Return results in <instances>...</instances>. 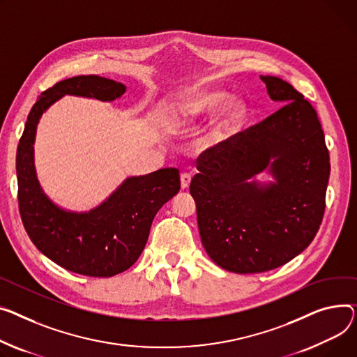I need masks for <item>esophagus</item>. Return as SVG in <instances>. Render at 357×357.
I'll return each mask as SVG.
<instances>
[{
	"instance_id": "obj_1",
	"label": "esophagus",
	"mask_w": 357,
	"mask_h": 357,
	"mask_svg": "<svg viewBox=\"0 0 357 357\" xmlns=\"http://www.w3.org/2000/svg\"><path fill=\"white\" fill-rule=\"evenodd\" d=\"M189 183H191V175L186 172H182L181 174V188L186 189L189 186Z\"/></svg>"
}]
</instances>
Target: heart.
Instances as JSON below:
<instances>
[{"instance_id": "heart-1", "label": "heart", "mask_w": 357, "mask_h": 357, "mask_svg": "<svg viewBox=\"0 0 357 357\" xmlns=\"http://www.w3.org/2000/svg\"><path fill=\"white\" fill-rule=\"evenodd\" d=\"M227 98H228L227 93L224 91L202 93V94H198V96L194 98L188 105H185L181 113L186 121L202 119L218 110L219 106L225 101ZM245 116H247V106L244 105V102L229 99L218 111L211 125V129L208 132V139L211 144H220V142L229 137L244 123Z\"/></svg>"}]
</instances>
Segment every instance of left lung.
<instances>
[{"mask_svg":"<svg viewBox=\"0 0 357 357\" xmlns=\"http://www.w3.org/2000/svg\"><path fill=\"white\" fill-rule=\"evenodd\" d=\"M261 80L284 106L202 152L189 186L206 254L238 274L274 270L310 245L323 220L330 175L314 107L282 79ZM266 169L274 183L250 181Z\"/></svg>","mask_w":357,"mask_h":357,"instance_id":"obj_1","label":"left lung"}]
</instances>
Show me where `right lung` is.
I'll return each instance as SVG.
<instances>
[{
    "instance_id": "right-lung-1",
    "label": "right lung",
    "mask_w": 357,
    "mask_h": 357,
    "mask_svg": "<svg viewBox=\"0 0 357 357\" xmlns=\"http://www.w3.org/2000/svg\"><path fill=\"white\" fill-rule=\"evenodd\" d=\"M125 91V84L94 75L56 83L31 107L17 148L18 208L24 228L47 258L82 275L112 277L136 263L156 212L179 192V171L163 168L128 178L99 206L87 212L66 211L44 194L37 179V125L41 114L66 94L112 102Z\"/></svg>"
}]
</instances>
